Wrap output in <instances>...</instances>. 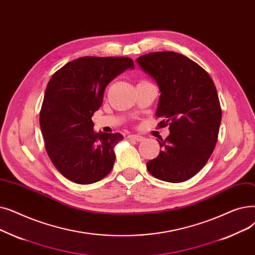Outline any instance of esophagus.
<instances>
[{"label":"esophagus","mask_w":255,"mask_h":255,"mask_svg":"<svg viewBox=\"0 0 255 255\" xmlns=\"http://www.w3.org/2000/svg\"><path fill=\"white\" fill-rule=\"evenodd\" d=\"M128 138L130 139V140L137 141V142H140V141H143V140H144V137H142V136H140V135H128Z\"/></svg>","instance_id":"34e87169"}]
</instances>
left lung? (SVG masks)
<instances>
[{
  "instance_id": "obj_1",
  "label": "left lung",
  "mask_w": 255,
  "mask_h": 255,
  "mask_svg": "<svg viewBox=\"0 0 255 255\" xmlns=\"http://www.w3.org/2000/svg\"><path fill=\"white\" fill-rule=\"evenodd\" d=\"M137 63L160 88L157 126L170 130L146 168L157 179L181 183L201 170L216 146L222 111L215 84L201 66L178 53H150Z\"/></svg>"
}]
</instances>
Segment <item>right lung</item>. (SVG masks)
Here are the masks:
<instances>
[{"mask_svg": "<svg viewBox=\"0 0 255 255\" xmlns=\"http://www.w3.org/2000/svg\"><path fill=\"white\" fill-rule=\"evenodd\" d=\"M131 68L128 57H82L57 70L47 83L39 123L45 150L57 170L81 185L112 170L119 132H96L91 117L103 104L107 85Z\"/></svg>", "mask_w": 255, "mask_h": 255, "instance_id": "1", "label": "right lung"}]
</instances>
